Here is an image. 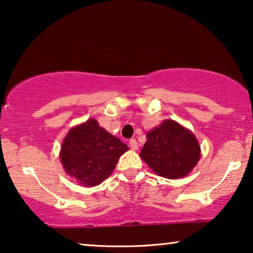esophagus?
<instances>
[{
  "label": "esophagus",
  "instance_id": "34e87169",
  "mask_svg": "<svg viewBox=\"0 0 253 253\" xmlns=\"http://www.w3.org/2000/svg\"><path fill=\"white\" fill-rule=\"evenodd\" d=\"M129 145H130V147L132 148L133 151H136L137 148H138V144H137L136 139H131V140H130V143H129Z\"/></svg>",
  "mask_w": 253,
  "mask_h": 253
}]
</instances>
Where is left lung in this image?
Masks as SVG:
<instances>
[{
    "mask_svg": "<svg viewBox=\"0 0 253 253\" xmlns=\"http://www.w3.org/2000/svg\"><path fill=\"white\" fill-rule=\"evenodd\" d=\"M200 146L191 130L172 120L146 133L140 158L155 174L169 179L188 176L200 160Z\"/></svg>",
    "mask_w": 253,
    "mask_h": 253,
    "instance_id": "8db88e82",
    "label": "left lung"
}]
</instances>
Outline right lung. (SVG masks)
<instances>
[{"label":"right lung","mask_w":253,"mask_h":253,"mask_svg":"<svg viewBox=\"0 0 253 253\" xmlns=\"http://www.w3.org/2000/svg\"><path fill=\"white\" fill-rule=\"evenodd\" d=\"M129 150L119 138L89 119L72 126L61 145L60 160L64 170L79 185L91 188L112 175L120 157Z\"/></svg>","instance_id":"1"}]
</instances>
